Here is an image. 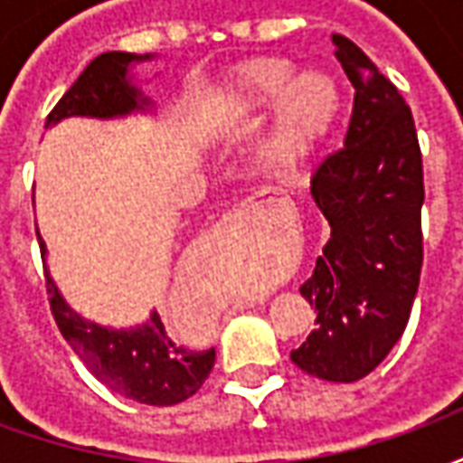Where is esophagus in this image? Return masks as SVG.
<instances>
[{"mask_svg": "<svg viewBox=\"0 0 463 463\" xmlns=\"http://www.w3.org/2000/svg\"><path fill=\"white\" fill-rule=\"evenodd\" d=\"M258 213H260V205H258V203L242 201L241 205H235V208L225 215V222H228V225H241V222L255 218Z\"/></svg>", "mask_w": 463, "mask_h": 463, "instance_id": "esophagus-1", "label": "esophagus"}]
</instances>
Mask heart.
Instances as JSON below:
<instances>
[{
  "instance_id": "b5f03b06",
  "label": "heart",
  "mask_w": 463,
  "mask_h": 463,
  "mask_svg": "<svg viewBox=\"0 0 463 463\" xmlns=\"http://www.w3.org/2000/svg\"><path fill=\"white\" fill-rule=\"evenodd\" d=\"M340 104V84L330 71L307 69L295 74V64L280 56L248 64L231 89V106L238 114H260L275 106L272 146L282 158L310 151L330 131Z\"/></svg>"
}]
</instances>
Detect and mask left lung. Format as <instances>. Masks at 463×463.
Returning <instances> with one entry per match:
<instances>
[{"label": "left lung", "instance_id": "8db88e82", "mask_svg": "<svg viewBox=\"0 0 463 463\" xmlns=\"http://www.w3.org/2000/svg\"><path fill=\"white\" fill-rule=\"evenodd\" d=\"M354 106L340 151L315 168L310 195L330 238L300 288L317 320L290 359L312 377H367L407 327L421 272L424 175L404 99L347 36L335 34Z\"/></svg>", "mask_w": 463, "mask_h": 463}]
</instances>
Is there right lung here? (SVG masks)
I'll return each mask as SVG.
<instances>
[{"label": "right lung", "instance_id": "1", "mask_svg": "<svg viewBox=\"0 0 463 463\" xmlns=\"http://www.w3.org/2000/svg\"><path fill=\"white\" fill-rule=\"evenodd\" d=\"M158 54H126L106 52L86 66L84 74L76 79L54 111L46 118V128L56 123L86 116L99 121H116L136 114L153 116L156 104L151 96L143 94L148 79H138V66L156 61ZM42 260L46 270V290L52 312L76 354L91 369L99 382L141 404L151 407H173L193 397L215 364V349H188L173 342L163 327L161 315H151L138 325L111 327L89 320L66 302L59 285L46 265V242L36 231Z\"/></svg>", "mask_w": 463, "mask_h": 463}]
</instances>
